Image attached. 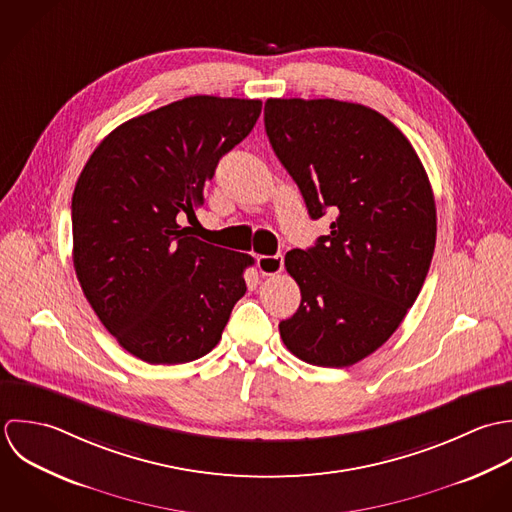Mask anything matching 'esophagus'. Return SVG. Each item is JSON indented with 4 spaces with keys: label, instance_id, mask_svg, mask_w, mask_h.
Listing matches in <instances>:
<instances>
[{
    "label": "esophagus",
    "instance_id": "esophagus-1",
    "mask_svg": "<svg viewBox=\"0 0 512 512\" xmlns=\"http://www.w3.org/2000/svg\"><path fill=\"white\" fill-rule=\"evenodd\" d=\"M257 267L267 277L277 275L283 271V255H261L257 257Z\"/></svg>",
    "mask_w": 512,
    "mask_h": 512
}]
</instances>
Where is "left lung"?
<instances>
[{
    "label": "left lung",
    "mask_w": 512,
    "mask_h": 512,
    "mask_svg": "<svg viewBox=\"0 0 512 512\" xmlns=\"http://www.w3.org/2000/svg\"><path fill=\"white\" fill-rule=\"evenodd\" d=\"M265 130L308 215L336 213L328 235L285 257L301 307L281 338L308 364L352 366L396 332L423 287L437 235L429 178L402 130L364 104L269 99Z\"/></svg>",
    "instance_id": "left-lung-1"
}]
</instances>
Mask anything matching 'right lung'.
<instances>
[{
    "instance_id": "right-lung-1",
    "label": "right lung",
    "mask_w": 512,
    "mask_h": 512,
    "mask_svg": "<svg viewBox=\"0 0 512 512\" xmlns=\"http://www.w3.org/2000/svg\"><path fill=\"white\" fill-rule=\"evenodd\" d=\"M261 101L188 97L114 128L73 194V263L89 305L132 356L184 364L221 340L253 257L178 225L205 204L217 162L255 126Z\"/></svg>"
}]
</instances>
